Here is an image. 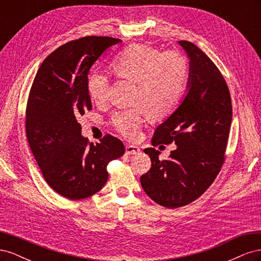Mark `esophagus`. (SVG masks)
Here are the masks:
<instances>
[{
  "mask_svg": "<svg viewBox=\"0 0 261 261\" xmlns=\"http://www.w3.org/2000/svg\"><path fill=\"white\" fill-rule=\"evenodd\" d=\"M140 152V148L135 145L126 146V154H138Z\"/></svg>",
  "mask_w": 261,
  "mask_h": 261,
  "instance_id": "esophagus-1",
  "label": "esophagus"
}]
</instances>
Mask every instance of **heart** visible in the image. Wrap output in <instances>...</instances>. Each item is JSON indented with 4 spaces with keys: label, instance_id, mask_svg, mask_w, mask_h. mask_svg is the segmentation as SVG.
Returning a JSON list of instances; mask_svg holds the SVG:
<instances>
[{
    "label": "heart",
    "instance_id": "1",
    "mask_svg": "<svg viewBox=\"0 0 261 261\" xmlns=\"http://www.w3.org/2000/svg\"><path fill=\"white\" fill-rule=\"evenodd\" d=\"M112 72L135 83L133 103L136 106L112 116L114 127L125 137L135 139L145 112L151 118H162L174 111L183 97L188 80V62L175 51L160 52L146 44L129 45L111 62ZM109 77L92 73L88 78L90 98L101 102L107 97Z\"/></svg>",
    "mask_w": 261,
    "mask_h": 261
}]
</instances>
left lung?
Masks as SVG:
<instances>
[{
	"label": "left lung",
	"instance_id": "8db88e82",
	"mask_svg": "<svg viewBox=\"0 0 261 261\" xmlns=\"http://www.w3.org/2000/svg\"><path fill=\"white\" fill-rule=\"evenodd\" d=\"M189 60L186 93L171 115L156 126L151 144L174 143L169 159L154 148L144 151L151 169L141 175L146 194L156 203L174 209L200 197L224 161L232 123L230 91L220 70L198 46L178 41Z\"/></svg>",
	"mask_w": 261,
	"mask_h": 261
}]
</instances>
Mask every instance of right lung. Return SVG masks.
<instances>
[{
  "mask_svg": "<svg viewBox=\"0 0 261 261\" xmlns=\"http://www.w3.org/2000/svg\"><path fill=\"white\" fill-rule=\"evenodd\" d=\"M111 37H85L63 44L39 68L26 110L27 139L46 183L80 200L107 183L108 163L124 154L120 139L107 135L93 145L82 135L80 115L91 110L88 73L112 45Z\"/></svg>",
  "mask_w": 261,
  "mask_h": 261,
  "instance_id": "add662e5",
  "label": "right lung"
}]
</instances>
